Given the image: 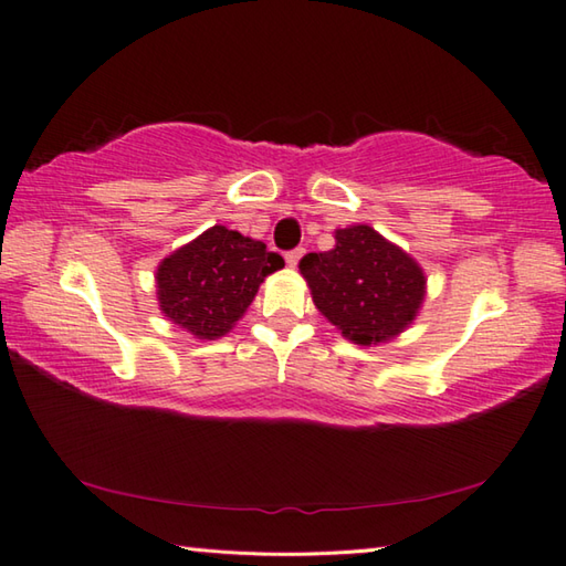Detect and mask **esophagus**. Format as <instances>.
<instances>
[{
  "mask_svg": "<svg viewBox=\"0 0 566 566\" xmlns=\"http://www.w3.org/2000/svg\"><path fill=\"white\" fill-rule=\"evenodd\" d=\"M303 253H305L303 249H293V251H287V253H285V263H287V265H291V269H295V265H297V261H301V259H303Z\"/></svg>",
  "mask_w": 566,
  "mask_h": 566,
  "instance_id": "esophagus-1",
  "label": "esophagus"
}]
</instances>
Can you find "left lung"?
Wrapping results in <instances>:
<instances>
[{
  "label": "left lung",
  "mask_w": 566,
  "mask_h": 566,
  "mask_svg": "<svg viewBox=\"0 0 566 566\" xmlns=\"http://www.w3.org/2000/svg\"><path fill=\"white\" fill-rule=\"evenodd\" d=\"M313 303L355 345L403 333L426 295V275L407 251L367 223L335 231V249L303 255Z\"/></svg>",
  "instance_id": "left-lung-1"
}]
</instances>
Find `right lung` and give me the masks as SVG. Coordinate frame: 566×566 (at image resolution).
I'll use <instances>...</instances> for the list:
<instances>
[{"mask_svg":"<svg viewBox=\"0 0 566 566\" xmlns=\"http://www.w3.org/2000/svg\"><path fill=\"white\" fill-rule=\"evenodd\" d=\"M263 241L211 227L157 265L159 311L199 339L231 333L265 275L283 269Z\"/></svg>","mask_w":566,"mask_h":566,"instance_id":"right-lung-1","label":"right lung"}]
</instances>
